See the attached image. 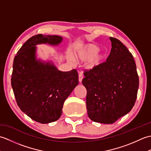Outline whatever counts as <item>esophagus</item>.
Segmentation results:
<instances>
[{"instance_id":"34e87169","label":"esophagus","mask_w":151,"mask_h":151,"mask_svg":"<svg viewBox=\"0 0 151 151\" xmlns=\"http://www.w3.org/2000/svg\"><path fill=\"white\" fill-rule=\"evenodd\" d=\"M82 79H83V76H82L81 73H80L79 75H78V81H79V82H82Z\"/></svg>"}]
</instances>
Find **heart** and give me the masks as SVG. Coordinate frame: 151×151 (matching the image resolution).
Returning a JSON list of instances; mask_svg holds the SVG:
<instances>
[{
    "instance_id": "heart-1",
    "label": "heart",
    "mask_w": 151,
    "mask_h": 151,
    "mask_svg": "<svg viewBox=\"0 0 151 151\" xmlns=\"http://www.w3.org/2000/svg\"><path fill=\"white\" fill-rule=\"evenodd\" d=\"M101 48L96 44L88 43L79 45L75 50V58L78 62H86L84 69L91 71L100 68L106 61V54L100 52ZM68 59L70 62H74L72 56L69 55Z\"/></svg>"
}]
</instances>
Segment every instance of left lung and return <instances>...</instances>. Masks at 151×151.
Returning a JSON list of instances; mask_svg holds the SVG:
<instances>
[{
  "label": "left lung",
  "mask_w": 151,
  "mask_h": 151,
  "mask_svg": "<svg viewBox=\"0 0 151 151\" xmlns=\"http://www.w3.org/2000/svg\"><path fill=\"white\" fill-rule=\"evenodd\" d=\"M104 65L86 71L82 84L87 90L86 108L93 121L115 123L132 110L137 98L139 77L132 54L116 38Z\"/></svg>",
  "instance_id": "8db88e82"
}]
</instances>
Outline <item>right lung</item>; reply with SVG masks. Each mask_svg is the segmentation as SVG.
Here are the masks:
<instances>
[{"instance_id":"1","label":"right lung","mask_w":151,"mask_h":151,"mask_svg":"<svg viewBox=\"0 0 151 151\" xmlns=\"http://www.w3.org/2000/svg\"><path fill=\"white\" fill-rule=\"evenodd\" d=\"M62 40L56 35H35L14 58L11 83L17 105L32 119L42 124L58 119L64 102L78 84L76 70L61 71L51 61L37 58V45L58 46Z\"/></svg>"}]
</instances>
